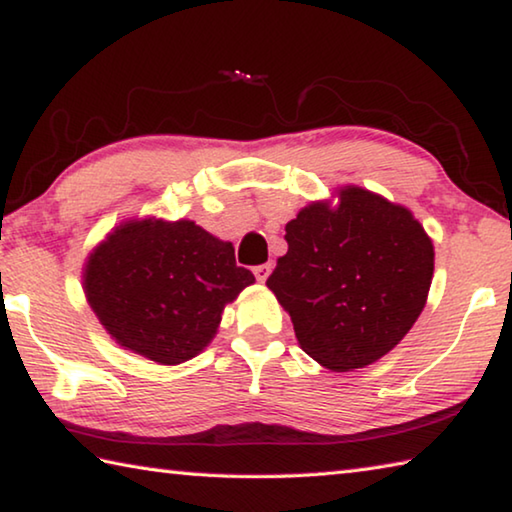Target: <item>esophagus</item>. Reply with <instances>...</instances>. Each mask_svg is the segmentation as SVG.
Here are the masks:
<instances>
[{"label":"esophagus","instance_id":"obj_1","mask_svg":"<svg viewBox=\"0 0 512 512\" xmlns=\"http://www.w3.org/2000/svg\"><path fill=\"white\" fill-rule=\"evenodd\" d=\"M271 271H273L271 264H259V266L253 268V273H255V277H257L259 282H266L268 275H271Z\"/></svg>","mask_w":512,"mask_h":512}]
</instances>
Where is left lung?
<instances>
[{"label":"left lung","mask_w":512,"mask_h":512,"mask_svg":"<svg viewBox=\"0 0 512 512\" xmlns=\"http://www.w3.org/2000/svg\"><path fill=\"white\" fill-rule=\"evenodd\" d=\"M287 223L289 250L266 287L300 348L336 372L366 368L400 343L427 305L433 244L409 207L348 185Z\"/></svg>","instance_id":"1"}]
</instances>
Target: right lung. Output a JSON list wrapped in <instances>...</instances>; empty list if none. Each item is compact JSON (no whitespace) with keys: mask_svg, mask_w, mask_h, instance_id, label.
<instances>
[{"mask_svg":"<svg viewBox=\"0 0 512 512\" xmlns=\"http://www.w3.org/2000/svg\"><path fill=\"white\" fill-rule=\"evenodd\" d=\"M255 282L230 241L189 219H128L88 255L83 291L121 348L178 366L214 339L228 302Z\"/></svg>","mask_w":512,"mask_h":512,"instance_id":"obj_1","label":"right lung"}]
</instances>
